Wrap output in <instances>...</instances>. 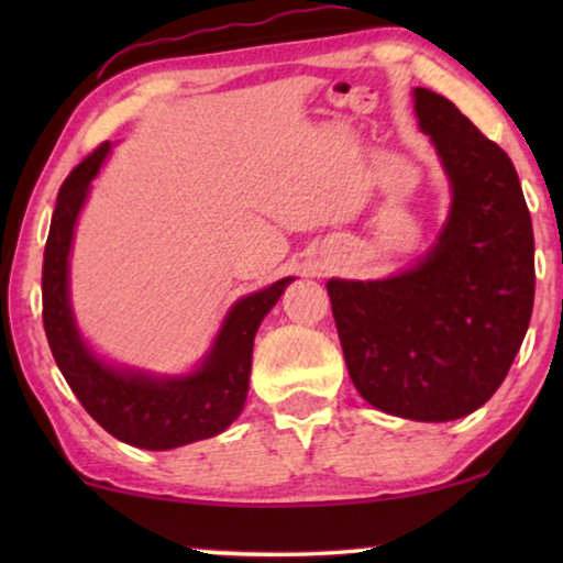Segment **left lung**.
<instances>
[{
  "mask_svg": "<svg viewBox=\"0 0 563 563\" xmlns=\"http://www.w3.org/2000/svg\"><path fill=\"white\" fill-rule=\"evenodd\" d=\"M453 205L438 243L384 282H328L353 387L407 420L479 410L510 372L536 297L533 222L512 161L451 99L415 89Z\"/></svg>",
  "mask_w": 563,
  "mask_h": 563,
  "instance_id": "1",
  "label": "left lung"
}]
</instances>
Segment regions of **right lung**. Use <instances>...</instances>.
<instances>
[{
	"label": "right lung",
	"instance_id": "obj_1",
	"mask_svg": "<svg viewBox=\"0 0 563 563\" xmlns=\"http://www.w3.org/2000/svg\"><path fill=\"white\" fill-rule=\"evenodd\" d=\"M110 143H99L60 184L43 253V328L51 353L84 410L122 443L168 451L225 430L245 405L253 335L291 279L245 297L230 310L202 368L181 379L118 372L89 353L68 307V251L76 214Z\"/></svg>",
	"mask_w": 563,
	"mask_h": 563
}]
</instances>
